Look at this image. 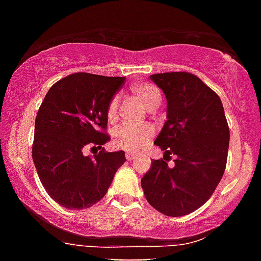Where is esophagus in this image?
<instances>
[{
	"mask_svg": "<svg viewBox=\"0 0 261 261\" xmlns=\"http://www.w3.org/2000/svg\"><path fill=\"white\" fill-rule=\"evenodd\" d=\"M124 156H126L127 161H133V159H135V158H137V154H134V152H126V155H124Z\"/></svg>",
	"mask_w": 261,
	"mask_h": 261,
	"instance_id": "1",
	"label": "esophagus"
}]
</instances>
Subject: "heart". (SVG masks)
Listing matches in <instances>:
<instances>
[{"instance_id": "heart-1", "label": "heart", "mask_w": 261, "mask_h": 261, "mask_svg": "<svg viewBox=\"0 0 261 261\" xmlns=\"http://www.w3.org/2000/svg\"><path fill=\"white\" fill-rule=\"evenodd\" d=\"M134 97L143 103L147 110H155L162 100V94L156 86L152 83H135L131 87ZM118 98L114 97L107 107V119L114 122L117 119ZM154 135V128L150 124H141V126H128L123 124L115 130L113 137L114 146L118 148H123L128 151H139L143 148L147 142Z\"/></svg>"}]
</instances>
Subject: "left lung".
<instances>
[{
	"label": "left lung",
	"instance_id": "left-lung-1",
	"mask_svg": "<svg viewBox=\"0 0 261 261\" xmlns=\"http://www.w3.org/2000/svg\"><path fill=\"white\" fill-rule=\"evenodd\" d=\"M167 99V120L154 143L163 159L151 162L141 180L144 196L167 216L191 214L204 204L223 178L229 128L222 100L199 76L186 71L152 74ZM175 154V166L165 158Z\"/></svg>",
	"mask_w": 261,
	"mask_h": 261
}]
</instances>
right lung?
<instances>
[{
	"mask_svg": "<svg viewBox=\"0 0 261 261\" xmlns=\"http://www.w3.org/2000/svg\"><path fill=\"white\" fill-rule=\"evenodd\" d=\"M123 76L75 73L50 87L34 126L33 162L51 199L69 210L89 208L106 195L126 162L124 151L107 152V107ZM86 148L100 149L86 157Z\"/></svg>",
	"mask_w": 261,
	"mask_h": 261,
	"instance_id": "1",
	"label": "right lung"
}]
</instances>
